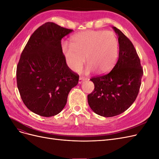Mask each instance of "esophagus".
Here are the masks:
<instances>
[{"mask_svg": "<svg viewBox=\"0 0 159 159\" xmlns=\"http://www.w3.org/2000/svg\"><path fill=\"white\" fill-rule=\"evenodd\" d=\"M86 80V78H83V77H80V79H79V84H81L83 82V81H85Z\"/></svg>", "mask_w": 159, "mask_h": 159, "instance_id": "esophagus-1", "label": "esophagus"}]
</instances>
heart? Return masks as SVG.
I'll return each mask as SVG.
<instances>
[{"label":"heart","mask_w":159,"mask_h":159,"mask_svg":"<svg viewBox=\"0 0 159 159\" xmlns=\"http://www.w3.org/2000/svg\"><path fill=\"white\" fill-rule=\"evenodd\" d=\"M66 64L73 71H78L85 63V74L94 71L107 73L116 63L119 55V42L111 31L89 30L72 36L70 46H62Z\"/></svg>","instance_id":"1"}]
</instances>
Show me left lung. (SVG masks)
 Instances as JSON below:
<instances>
[{
	"label": "left lung",
	"instance_id": "left-lung-1",
	"mask_svg": "<svg viewBox=\"0 0 159 159\" xmlns=\"http://www.w3.org/2000/svg\"><path fill=\"white\" fill-rule=\"evenodd\" d=\"M119 58L107 74L91 78L95 88L88 95L90 108L100 116L109 117L123 113L133 103L139 93L143 71L132 42L116 27Z\"/></svg>",
	"mask_w": 159,
	"mask_h": 159
}]
</instances>
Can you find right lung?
I'll list each match as a JSON object with an SVG mask.
<instances>
[{
  "instance_id": "obj_1",
  "label": "right lung",
  "mask_w": 159,
  "mask_h": 159,
  "mask_svg": "<svg viewBox=\"0 0 159 159\" xmlns=\"http://www.w3.org/2000/svg\"><path fill=\"white\" fill-rule=\"evenodd\" d=\"M73 30L46 22L34 32L16 70L17 86L28 109L43 117L60 113L79 75L67 66L61 40Z\"/></svg>"
}]
</instances>
